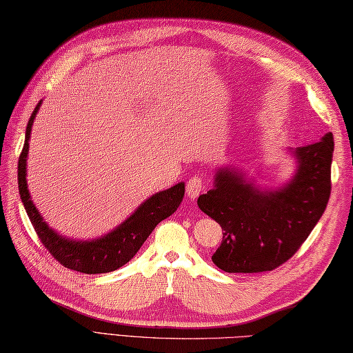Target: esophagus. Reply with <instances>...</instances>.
<instances>
[{
	"instance_id": "obj_1",
	"label": "esophagus",
	"mask_w": 353,
	"mask_h": 353,
	"mask_svg": "<svg viewBox=\"0 0 353 353\" xmlns=\"http://www.w3.org/2000/svg\"><path fill=\"white\" fill-rule=\"evenodd\" d=\"M203 190H205V183L201 181L200 176H194L188 182H186V194H188L191 199H197L199 194Z\"/></svg>"
}]
</instances>
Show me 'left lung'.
<instances>
[{"label": "left lung", "instance_id": "1", "mask_svg": "<svg viewBox=\"0 0 353 353\" xmlns=\"http://www.w3.org/2000/svg\"><path fill=\"white\" fill-rule=\"evenodd\" d=\"M294 153L299 170L282 190L262 192L226 168L216 172L214 188L199 197V208L224 230L212 254L223 272H272L301 249L323 215L332 186V133Z\"/></svg>", "mask_w": 353, "mask_h": 353}]
</instances>
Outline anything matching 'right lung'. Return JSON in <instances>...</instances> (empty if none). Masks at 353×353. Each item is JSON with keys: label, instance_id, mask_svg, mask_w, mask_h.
Listing matches in <instances>:
<instances>
[{"label": "right lung", "instance_id": "add662e5", "mask_svg": "<svg viewBox=\"0 0 353 353\" xmlns=\"http://www.w3.org/2000/svg\"><path fill=\"white\" fill-rule=\"evenodd\" d=\"M41 101L37 103L32 117L28 119L26 130V142L18 161V185L19 196L30 221H32L36 235L45 245L52 258L59 264L70 270H76L86 274H100L115 272L119 267L127 264L134 254L138 253L141 245L145 243L148 235L162 220L174 214L181 205L185 194V185L177 183L172 188L157 192L153 197L144 201L130 219H127L121 226L110 232L106 236L95 239V241H72L68 238L59 236L54 230L50 229L42 216L37 212L33 201L30 200L26 181V161L28 154V139L32 132L33 119L37 114Z\"/></svg>", "mask_w": 353, "mask_h": 353}]
</instances>
